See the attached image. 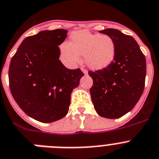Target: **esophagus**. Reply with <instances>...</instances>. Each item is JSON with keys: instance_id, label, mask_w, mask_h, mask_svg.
I'll use <instances>...</instances> for the list:
<instances>
[{"instance_id": "esophagus-1", "label": "esophagus", "mask_w": 159, "mask_h": 159, "mask_svg": "<svg viewBox=\"0 0 159 159\" xmlns=\"http://www.w3.org/2000/svg\"><path fill=\"white\" fill-rule=\"evenodd\" d=\"M81 70H82V71H83V72H84V75H88V70H87L86 69L82 68V69H81Z\"/></svg>"}]
</instances>
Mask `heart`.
Instances as JSON below:
<instances>
[{
	"instance_id": "b5f03b06",
	"label": "heart",
	"mask_w": 159,
	"mask_h": 159,
	"mask_svg": "<svg viewBox=\"0 0 159 159\" xmlns=\"http://www.w3.org/2000/svg\"><path fill=\"white\" fill-rule=\"evenodd\" d=\"M63 59L67 64L75 66L81 62L84 55L90 68L100 70L108 66L116 56V45L110 36L91 33L87 30L75 31L70 35V43L60 46Z\"/></svg>"
}]
</instances>
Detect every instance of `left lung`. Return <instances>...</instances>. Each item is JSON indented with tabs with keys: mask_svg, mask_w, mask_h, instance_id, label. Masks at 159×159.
Listing matches in <instances>:
<instances>
[{
	"mask_svg": "<svg viewBox=\"0 0 159 159\" xmlns=\"http://www.w3.org/2000/svg\"><path fill=\"white\" fill-rule=\"evenodd\" d=\"M100 33L113 39L116 56L105 68L89 71L93 80L92 101L100 116L119 118L132 110L143 93L146 58L132 36L116 29H105Z\"/></svg>",
	"mask_w": 159,
	"mask_h": 159,
	"instance_id": "8db88e82",
	"label": "left lung"
}]
</instances>
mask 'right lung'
<instances>
[{
  "label": "right lung",
  "mask_w": 159,
  "mask_h": 159,
  "mask_svg": "<svg viewBox=\"0 0 159 159\" xmlns=\"http://www.w3.org/2000/svg\"><path fill=\"white\" fill-rule=\"evenodd\" d=\"M67 30H43L25 38L10 61L9 89L23 112L43 123L67 114L70 94L84 73L70 70L59 60V46Z\"/></svg>",
  "instance_id": "1"
}]
</instances>
